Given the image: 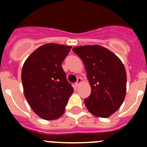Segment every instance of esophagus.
I'll list each match as a JSON object with an SVG mask.
<instances>
[{
  "mask_svg": "<svg viewBox=\"0 0 147 147\" xmlns=\"http://www.w3.org/2000/svg\"><path fill=\"white\" fill-rule=\"evenodd\" d=\"M82 82V79L81 78H77V81H76V87H78L79 86V85H80V83Z\"/></svg>",
  "mask_w": 147,
  "mask_h": 147,
  "instance_id": "34e87169",
  "label": "esophagus"
}]
</instances>
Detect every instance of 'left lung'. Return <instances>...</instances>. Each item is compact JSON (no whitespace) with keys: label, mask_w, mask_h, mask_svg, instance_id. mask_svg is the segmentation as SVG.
I'll return each instance as SVG.
<instances>
[{"label":"left lung","mask_w":147,"mask_h":147,"mask_svg":"<svg viewBox=\"0 0 147 147\" xmlns=\"http://www.w3.org/2000/svg\"><path fill=\"white\" fill-rule=\"evenodd\" d=\"M85 65L91 93L85 99L87 109L95 116L107 118L119 109L127 90V74L117 56L98 45L73 49Z\"/></svg>","instance_id":"8db88e82"}]
</instances>
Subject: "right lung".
Instances as JSON below:
<instances>
[{"instance_id":"1","label":"right lung","mask_w":147,"mask_h":147,"mask_svg":"<svg viewBox=\"0 0 147 147\" xmlns=\"http://www.w3.org/2000/svg\"><path fill=\"white\" fill-rule=\"evenodd\" d=\"M71 49L68 45L45 44L23 64L21 80L25 97L34 112L45 120L62 116L74 92L61 66Z\"/></svg>"}]
</instances>
